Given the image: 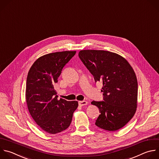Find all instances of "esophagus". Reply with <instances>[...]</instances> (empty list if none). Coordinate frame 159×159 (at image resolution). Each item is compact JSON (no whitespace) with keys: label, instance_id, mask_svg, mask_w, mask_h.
Segmentation results:
<instances>
[{"label":"esophagus","instance_id":"esophagus-1","mask_svg":"<svg viewBox=\"0 0 159 159\" xmlns=\"http://www.w3.org/2000/svg\"><path fill=\"white\" fill-rule=\"evenodd\" d=\"M87 104V101H79V105L80 106H84V105H86Z\"/></svg>","mask_w":159,"mask_h":159}]
</instances>
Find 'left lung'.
Segmentation results:
<instances>
[{"label": "left lung", "instance_id": "left-lung-1", "mask_svg": "<svg viewBox=\"0 0 159 159\" xmlns=\"http://www.w3.org/2000/svg\"><path fill=\"white\" fill-rule=\"evenodd\" d=\"M79 56L95 82L103 84V101L91 102L100 112L95 125L109 131L122 128L137 107L138 84L134 69L125 59L109 51L83 50Z\"/></svg>", "mask_w": 159, "mask_h": 159}]
</instances>
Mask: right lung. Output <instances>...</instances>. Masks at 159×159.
I'll list each match as a JSON object with an SVG mask.
<instances>
[{
    "mask_svg": "<svg viewBox=\"0 0 159 159\" xmlns=\"http://www.w3.org/2000/svg\"><path fill=\"white\" fill-rule=\"evenodd\" d=\"M76 51H63L44 55L30 67L26 82L25 98L32 119L45 132L56 134L71 124L77 101L57 99L55 84L63 67Z\"/></svg>",
    "mask_w": 159,
    "mask_h": 159,
    "instance_id": "add662e5",
    "label": "right lung"
}]
</instances>
